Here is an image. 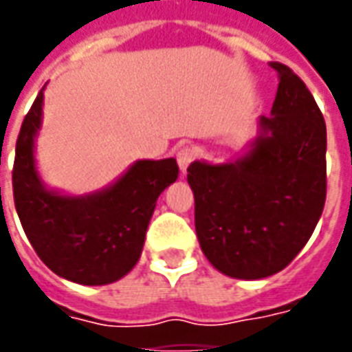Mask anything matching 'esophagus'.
<instances>
[{
    "mask_svg": "<svg viewBox=\"0 0 352 352\" xmlns=\"http://www.w3.org/2000/svg\"><path fill=\"white\" fill-rule=\"evenodd\" d=\"M196 158V151L190 148V146H181L179 151H177V162H179V168L181 171H186V168L190 166V162Z\"/></svg>",
    "mask_w": 352,
    "mask_h": 352,
    "instance_id": "obj_1",
    "label": "esophagus"
}]
</instances>
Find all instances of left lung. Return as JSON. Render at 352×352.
Instances as JSON below:
<instances>
[{
  "instance_id": "8db88e82",
  "label": "left lung",
  "mask_w": 352,
  "mask_h": 352,
  "mask_svg": "<svg viewBox=\"0 0 352 352\" xmlns=\"http://www.w3.org/2000/svg\"><path fill=\"white\" fill-rule=\"evenodd\" d=\"M272 115L234 162H192L188 184L207 260L234 279H264L285 270L322 214L326 124L303 80L279 62Z\"/></svg>"
}]
</instances>
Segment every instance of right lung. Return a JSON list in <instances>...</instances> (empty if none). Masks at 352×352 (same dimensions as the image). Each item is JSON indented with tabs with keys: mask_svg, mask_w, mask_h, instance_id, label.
<instances>
[{
	"mask_svg": "<svg viewBox=\"0 0 352 352\" xmlns=\"http://www.w3.org/2000/svg\"><path fill=\"white\" fill-rule=\"evenodd\" d=\"M43 90L20 128L12 168L14 207L37 256L79 285H109L138 264L156 199L175 183V158L138 160L116 183L87 196H65L43 184L35 166ZM1 190V188H0Z\"/></svg>",
	"mask_w": 352,
	"mask_h": 352,
	"instance_id": "right-lung-1",
	"label": "right lung"
}]
</instances>
